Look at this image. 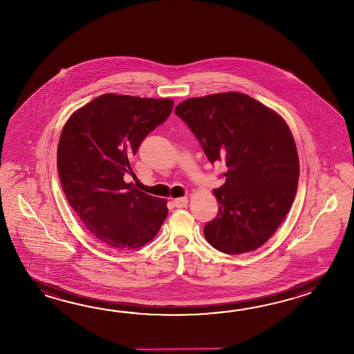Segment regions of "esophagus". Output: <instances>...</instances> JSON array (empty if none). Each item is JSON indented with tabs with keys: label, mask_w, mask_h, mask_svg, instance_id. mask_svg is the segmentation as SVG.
Instances as JSON below:
<instances>
[{
	"label": "esophagus",
	"mask_w": 354,
	"mask_h": 354,
	"mask_svg": "<svg viewBox=\"0 0 354 354\" xmlns=\"http://www.w3.org/2000/svg\"><path fill=\"white\" fill-rule=\"evenodd\" d=\"M174 206L178 207V209H180V207H186L188 203L187 197H178V198L174 200Z\"/></svg>",
	"instance_id": "1"
}]
</instances>
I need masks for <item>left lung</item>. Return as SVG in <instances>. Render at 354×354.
<instances>
[{
    "label": "left lung",
    "instance_id": "obj_1",
    "mask_svg": "<svg viewBox=\"0 0 354 354\" xmlns=\"http://www.w3.org/2000/svg\"><path fill=\"white\" fill-rule=\"evenodd\" d=\"M174 113L187 124L211 165L225 162V183L214 189L218 216L206 241L226 254L262 247L294 201L300 163L294 136L279 113L239 92L188 98Z\"/></svg>",
    "mask_w": 354,
    "mask_h": 354
}]
</instances>
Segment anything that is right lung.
<instances>
[{"label":"right lung","mask_w":354,"mask_h":354,"mask_svg":"<svg viewBox=\"0 0 354 354\" xmlns=\"http://www.w3.org/2000/svg\"><path fill=\"white\" fill-rule=\"evenodd\" d=\"M171 98L105 93L78 109L60 134L57 167L69 206L111 248H140L166 220L165 198L148 195L124 176L144 138L167 120Z\"/></svg>","instance_id":"1"}]
</instances>
